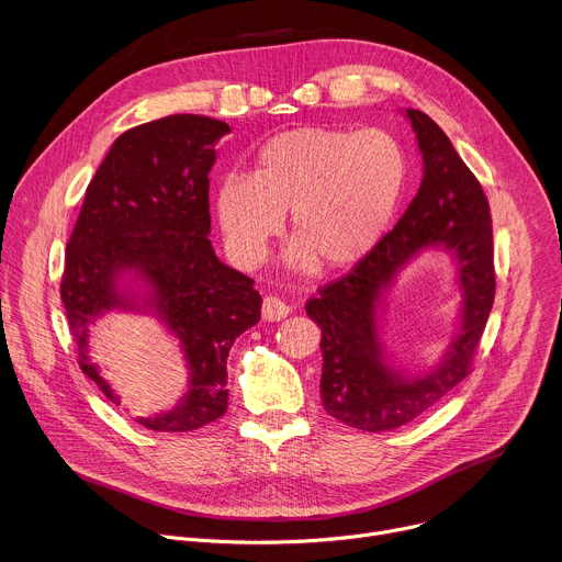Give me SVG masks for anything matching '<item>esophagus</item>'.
<instances>
[{
  "label": "esophagus",
  "instance_id": "esophagus-1",
  "mask_svg": "<svg viewBox=\"0 0 562 562\" xmlns=\"http://www.w3.org/2000/svg\"><path fill=\"white\" fill-rule=\"evenodd\" d=\"M289 313H291V306H289L284 300H280V297H276V295L265 297V304H262V317H265V319H269V323H278V319L286 317Z\"/></svg>",
  "mask_w": 562,
  "mask_h": 562
}]
</instances>
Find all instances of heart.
<instances>
[{
	"label": "heart",
	"instance_id": "1",
	"mask_svg": "<svg viewBox=\"0 0 562 562\" xmlns=\"http://www.w3.org/2000/svg\"><path fill=\"white\" fill-rule=\"evenodd\" d=\"M407 178V150L389 131L300 126L269 139L249 176L220 182L215 213L239 265H260L291 213V265L340 271L375 249Z\"/></svg>",
	"mask_w": 562,
	"mask_h": 562
}]
</instances>
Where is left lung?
I'll list each match as a JSON object with an SVG mask.
<instances>
[{"label":"left lung","mask_w":562,"mask_h":562,"mask_svg":"<svg viewBox=\"0 0 562 562\" xmlns=\"http://www.w3.org/2000/svg\"><path fill=\"white\" fill-rule=\"evenodd\" d=\"M405 117L425 165L416 198L351 273L306 302V315L323 329V407L362 431L412 423L471 373L496 293L494 233L483 187L427 113L407 109ZM431 248L447 250L457 262L461 323L443 362L425 376H407L385 362L379 313L396 271Z\"/></svg>","instance_id":"8db88e82"}]
</instances>
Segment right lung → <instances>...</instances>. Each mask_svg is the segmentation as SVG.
Returning <instances> with one entry per match:
<instances>
[{
	"label": "right lung",
	"instance_id": "add662e5",
	"mask_svg": "<svg viewBox=\"0 0 562 562\" xmlns=\"http://www.w3.org/2000/svg\"><path fill=\"white\" fill-rule=\"evenodd\" d=\"M226 133L228 124L187 113L122 133L66 245L61 302L77 362L111 403L120 397L89 358L95 319L111 311L153 313L182 347L184 397L169 412L135 418L153 431H193L224 416L228 351L260 323L254 280L220 262L209 239V173Z\"/></svg>",
	"mask_w": 562,
	"mask_h": 562
}]
</instances>
